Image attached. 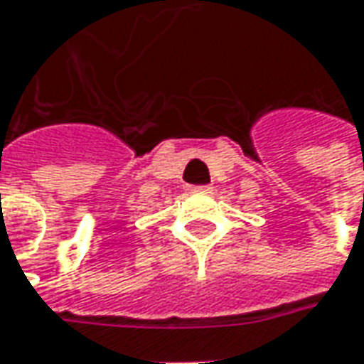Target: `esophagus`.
<instances>
[{"label": "esophagus", "instance_id": "obj_1", "mask_svg": "<svg viewBox=\"0 0 364 364\" xmlns=\"http://www.w3.org/2000/svg\"><path fill=\"white\" fill-rule=\"evenodd\" d=\"M191 191H209L211 187H207V185H193V187H189Z\"/></svg>", "mask_w": 364, "mask_h": 364}]
</instances>
